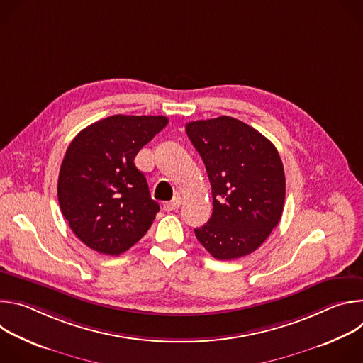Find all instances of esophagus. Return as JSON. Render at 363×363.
Wrapping results in <instances>:
<instances>
[{
  "mask_svg": "<svg viewBox=\"0 0 363 363\" xmlns=\"http://www.w3.org/2000/svg\"><path fill=\"white\" fill-rule=\"evenodd\" d=\"M181 203H182V198L179 195H177V196H174L172 201L164 203V210L165 211H175V210L179 208Z\"/></svg>",
  "mask_w": 363,
  "mask_h": 363,
  "instance_id": "obj_1",
  "label": "esophagus"
}]
</instances>
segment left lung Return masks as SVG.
I'll use <instances>...</instances> for the list:
<instances>
[{"label": "left lung", "mask_w": 363, "mask_h": 363, "mask_svg": "<svg viewBox=\"0 0 363 363\" xmlns=\"http://www.w3.org/2000/svg\"><path fill=\"white\" fill-rule=\"evenodd\" d=\"M185 130L213 191V216L195 237L217 260L251 254L283 214L286 178L276 146L230 116L189 122Z\"/></svg>", "instance_id": "8db88e82"}]
</instances>
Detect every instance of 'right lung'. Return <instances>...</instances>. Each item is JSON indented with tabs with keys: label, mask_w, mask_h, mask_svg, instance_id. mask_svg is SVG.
<instances>
[{
	"label": "right lung",
	"mask_w": 363,
	"mask_h": 363,
	"mask_svg": "<svg viewBox=\"0 0 363 363\" xmlns=\"http://www.w3.org/2000/svg\"><path fill=\"white\" fill-rule=\"evenodd\" d=\"M167 125L165 116L115 115L84 128L69 145L59 203L72 231L91 250L119 255L152 225L160 205L133 161Z\"/></svg>",
	"instance_id": "add662e5"
}]
</instances>
